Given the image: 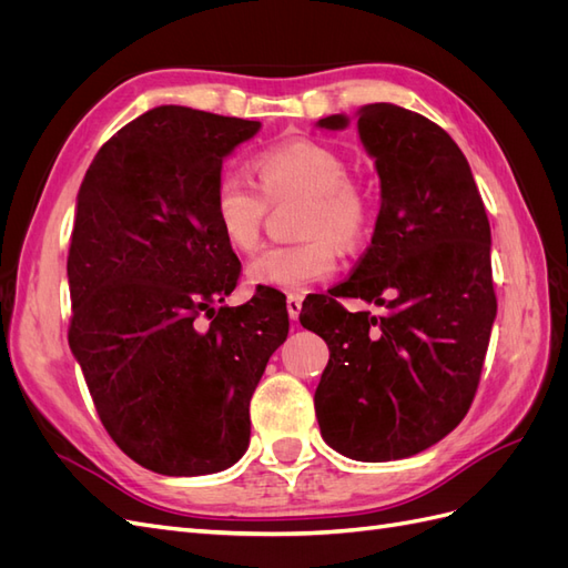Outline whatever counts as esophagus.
<instances>
[{
    "instance_id": "34e87169",
    "label": "esophagus",
    "mask_w": 568,
    "mask_h": 568,
    "mask_svg": "<svg viewBox=\"0 0 568 568\" xmlns=\"http://www.w3.org/2000/svg\"><path fill=\"white\" fill-rule=\"evenodd\" d=\"M301 307H303V298L301 296H288L286 298V311H288V317L291 320H298V315H301Z\"/></svg>"
}]
</instances>
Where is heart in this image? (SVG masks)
Returning a JSON list of instances; mask_svg holds the SVG:
<instances>
[{
    "label": "heart",
    "mask_w": 568,
    "mask_h": 568,
    "mask_svg": "<svg viewBox=\"0 0 568 568\" xmlns=\"http://www.w3.org/2000/svg\"><path fill=\"white\" fill-rule=\"evenodd\" d=\"M257 184L239 170H225L215 182L213 213L225 242L236 251L255 248L270 203L301 201V244L267 246L251 257L246 282L284 294L329 280L338 267V248H363L374 225L367 189L348 175V163L332 146L313 140H288L255 153Z\"/></svg>",
    "instance_id": "1"
}]
</instances>
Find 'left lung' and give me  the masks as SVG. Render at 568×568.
<instances>
[{
	"mask_svg": "<svg viewBox=\"0 0 568 568\" xmlns=\"http://www.w3.org/2000/svg\"><path fill=\"white\" fill-rule=\"evenodd\" d=\"M317 125L341 130L348 118ZM357 132L382 180L372 244L301 324L329 346L315 390L322 438L351 459L388 462L432 448L471 407L497 313L490 225L469 163L440 125L369 104ZM336 297L376 302L387 315L348 314Z\"/></svg>",
	"mask_w": 568,
	"mask_h": 568,
	"instance_id": "left-lung-1",
	"label": "left lung"
}]
</instances>
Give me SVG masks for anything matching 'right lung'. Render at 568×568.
<instances>
[{
    "label": "right lung",
    "instance_id": "add662e5",
    "mask_svg": "<svg viewBox=\"0 0 568 568\" xmlns=\"http://www.w3.org/2000/svg\"><path fill=\"white\" fill-rule=\"evenodd\" d=\"M257 130L151 109L99 149L80 186L68 343L113 443L156 474H215L246 453L251 395L288 334L274 288L215 307L242 272L215 222V182Z\"/></svg>",
    "mask_w": 568,
    "mask_h": 568
}]
</instances>
